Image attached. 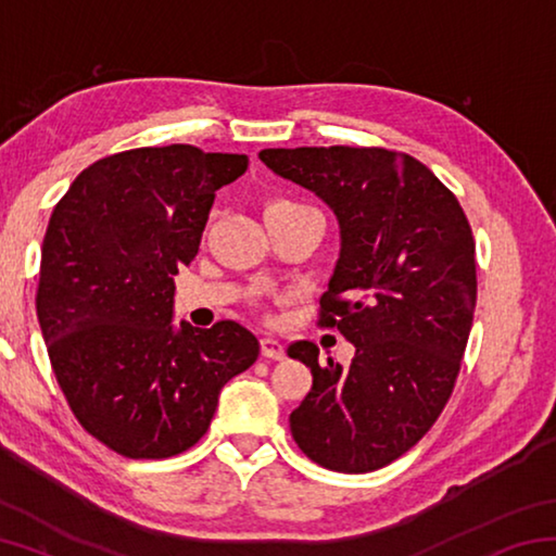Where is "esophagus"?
Instances as JSON below:
<instances>
[{
  "instance_id": "esophagus-1",
  "label": "esophagus",
  "mask_w": 556,
  "mask_h": 556,
  "mask_svg": "<svg viewBox=\"0 0 556 556\" xmlns=\"http://www.w3.org/2000/svg\"><path fill=\"white\" fill-rule=\"evenodd\" d=\"M260 351L262 355L269 357V361H281V357H285V345H281L277 338H262Z\"/></svg>"
}]
</instances>
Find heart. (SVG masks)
<instances>
[{
	"label": "heart",
	"mask_w": 556,
	"mask_h": 556,
	"mask_svg": "<svg viewBox=\"0 0 556 556\" xmlns=\"http://www.w3.org/2000/svg\"><path fill=\"white\" fill-rule=\"evenodd\" d=\"M301 203H294V201H275L267 205V211H287V208H299Z\"/></svg>",
	"instance_id": "b5f03b06"
}]
</instances>
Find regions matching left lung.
Instances as JSON below:
<instances>
[{"mask_svg":"<svg viewBox=\"0 0 556 556\" xmlns=\"http://www.w3.org/2000/svg\"><path fill=\"white\" fill-rule=\"evenodd\" d=\"M281 178L314 191L341 228L318 324L355 345L348 368L308 341L289 357L314 384L289 414L314 464L368 473L409 451L454 392L476 308V242L456 195L409 154L380 147L262 149Z\"/></svg>","mask_w":556,"mask_h":556,"instance_id":"1","label":"left lung"}]
</instances>
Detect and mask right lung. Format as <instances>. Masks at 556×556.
<instances>
[{
    "instance_id": "add662e5",
    "label": "right lung",
    "mask_w": 556,
    "mask_h": 556,
    "mask_svg": "<svg viewBox=\"0 0 556 556\" xmlns=\"http://www.w3.org/2000/svg\"><path fill=\"white\" fill-rule=\"evenodd\" d=\"M244 154L191 144L100 159L46 228L36 314L75 419L127 458H168L211 427L223 384L257 361L248 328H174V275L199 255L215 191Z\"/></svg>"
}]
</instances>
